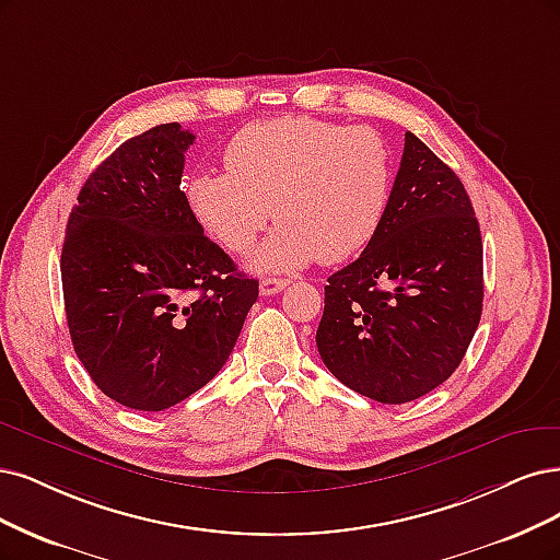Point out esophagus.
<instances>
[{
  "label": "esophagus",
  "instance_id": "34e87169",
  "mask_svg": "<svg viewBox=\"0 0 560 560\" xmlns=\"http://www.w3.org/2000/svg\"><path fill=\"white\" fill-rule=\"evenodd\" d=\"M287 284H289V280H284V278H264L259 282V292H261V296H273V294L282 292Z\"/></svg>",
  "mask_w": 560,
  "mask_h": 560
}]
</instances>
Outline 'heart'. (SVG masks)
Returning <instances> with one entry per match:
<instances>
[{"label": "heart", "instance_id": "b5f03b06", "mask_svg": "<svg viewBox=\"0 0 560 560\" xmlns=\"http://www.w3.org/2000/svg\"><path fill=\"white\" fill-rule=\"evenodd\" d=\"M224 164L226 173L191 178L187 201L206 234L238 255L268 220H280L253 259L257 271L357 257L380 231L394 183L377 131L303 115L243 127L226 143Z\"/></svg>", "mask_w": 560, "mask_h": 560}]
</instances>
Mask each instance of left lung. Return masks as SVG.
<instances>
[{"label": "left lung", "instance_id": "1", "mask_svg": "<svg viewBox=\"0 0 560 560\" xmlns=\"http://www.w3.org/2000/svg\"><path fill=\"white\" fill-rule=\"evenodd\" d=\"M326 282L317 350L357 394L415 400L466 357L485 299L479 224L464 183L412 131L375 238Z\"/></svg>", "mask_w": 560, "mask_h": 560}]
</instances>
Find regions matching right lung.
Segmentation results:
<instances>
[{
  "label": "right lung",
  "instance_id": "add662e5",
  "mask_svg": "<svg viewBox=\"0 0 560 560\" xmlns=\"http://www.w3.org/2000/svg\"><path fill=\"white\" fill-rule=\"evenodd\" d=\"M191 143L178 122L125 141L90 173L67 224L73 350L131 410H166L213 380L259 296V282L203 236L180 189Z\"/></svg>",
  "mask_w": 560,
  "mask_h": 560
}]
</instances>
